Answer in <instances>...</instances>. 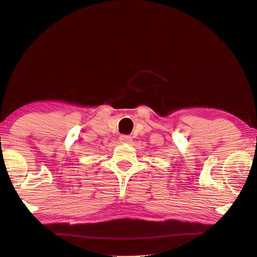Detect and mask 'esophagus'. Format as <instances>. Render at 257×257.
Masks as SVG:
<instances>
[{
    "label": "esophagus",
    "mask_w": 257,
    "mask_h": 257,
    "mask_svg": "<svg viewBox=\"0 0 257 257\" xmlns=\"http://www.w3.org/2000/svg\"><path fill=\"white\" fill-rule=\"evenodd\" d=\"M119 140H120L121 143H130L131 140H133V138L128 136V135H121L119 137Z\"/></svg>",
    "instance_id": "1"
}]
</instances>
